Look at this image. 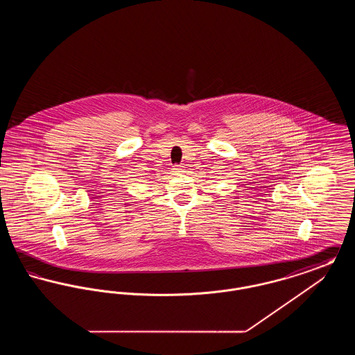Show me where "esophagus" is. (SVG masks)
Listing matches in <instances>:
<instances>
[{
    "instance_id": "34e87169",
    "label": "esophagus",
    "mask_w": 355,
    "mask_h": 355,
    "mask_svg": "<svg viewBox=\"0 0 355 355\" xmlns=\"http://www.w3.org/2000/svg\"><path fill=\"white\" fill-rule=\"evenodd\" d=\"M173 171H174L175 174H182V173L185 171V168H184V166H181V165H177V166H174V168H173Z\"/></svg>"
}]
</instances>
